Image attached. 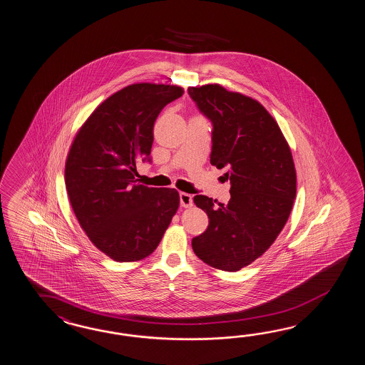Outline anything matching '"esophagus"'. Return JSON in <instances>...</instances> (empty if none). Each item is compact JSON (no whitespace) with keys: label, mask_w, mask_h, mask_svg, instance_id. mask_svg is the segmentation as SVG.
Masks as SVG:
<instances>
[{"label":"esophagus","mask_w":365,"mask_h":365,"mask_svg":"<svg viewBox=\"0 0 365 365\" xmlns=\"http://www.w3.org/2000/svg\"><path fill=\"white\" fill-rule=\"evenodd\" d=\"M179 202H180V207L188 208V207L192 205V196L186 194V192H180L179 194Z\"/></svg>","instance_id":"34e87169"}]
</instances>
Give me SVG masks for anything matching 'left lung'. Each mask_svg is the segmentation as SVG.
Returning <instances> with one entry per match:
<instances>
[{
	"mask_svg": "<svg viewBox=\"0 0 365 365\" xmlns=\"http://www.w3.org/2000/svg\"><path fill=\"white\" fill-rule=\"evenodd\" d=\"M188 96L211 120V163L225 168L230 180L227 204L195 196L210 224L192 238V249L212 267L235 272L266 252L291 215L296 197L291 149L255 99L216 83L188 88Z\"/></svg>",
	"mask_w": 365,
	"mask_h": 365,
	"instance_id": "1",
	"label": "left lung"
}]
</instances>
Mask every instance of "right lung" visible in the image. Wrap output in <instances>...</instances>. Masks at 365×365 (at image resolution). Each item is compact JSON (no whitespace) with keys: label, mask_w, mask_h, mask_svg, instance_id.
<instances>
[{"label":"right lung","mask_w":365,"mask_h":365,"mask_svg":"<svg viewBox=\"0 0 365 365\" xmlns=\"http://www.w3.org/2000/svg\"><path fill=\"white\" fill-rule=\"evenodd\" d=\"M171 85L135 83L107 98L78 130L65 163V186L90 241L116 262L157 249L179 207L174 188L138 185V161L150 163L153 125L182 97Z\"/></svg>","instance_id":"obj_1"}]
</instances>
